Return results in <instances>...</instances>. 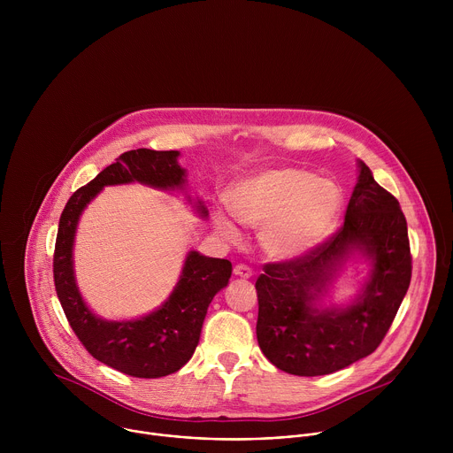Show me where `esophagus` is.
I'll use <instances>...</instances> for the list:
<instances>
[{"mask_svg": "<svg viewBox=\"0 0 453 453\" xmlns=\"http://www.w3.org/2000/svg\"><path fill=\"white\" fill-rule=\"evenodd\" d=\"M234 276H238V278H243V280H249L250 276H252V271H250V267H247V265H236L234 267Z\"/></svg>", "mask_w": 453, "mask_h": 453, "instance_id": "1", "label": "esophagus"}]
</instances>
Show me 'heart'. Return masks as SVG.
I'll return each instance as SVG.
<instances>
[{
  "instance_id": "heart-1",
  "label": "heart",
  "mask_w": 453,
  "mask_h": 453,
  "mask_svg": "<svg viewBox=\"0 0 453 453\" xmlns=\"http://www.w3.org/2000/svg\"><path fill=\"white\" fill-rule=\"evenodd\" d=\"M229 208L238 222L262 227L260 242L271 257L292 262L332 234L342 210V191L310 170L280 166L236 182L229 191ZM215 227L226 240H240V229L226 211L215 213Z\"/></svg>"
}]
</instances>
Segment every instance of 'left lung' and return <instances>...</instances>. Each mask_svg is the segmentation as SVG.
<instances>
[{"mask_svg": "<svg viewBox=\"0 0 453 453\" xmlns=\"http://www.w3.org/2000/svg\"><path fill=\"white\" fill-rule=\"evenodd\" d=\"M346 210L344 226L310 254L265 265L256 281V337L281 371L322 376L371 355L391 328L409 290L412 260L400 203L365 163ZM349 261L368 264L356 297L346 305L326 299Z\"/></svg>", "mask_w": 453, "mask_h": 453, "instance_id": "1", "label": "left lung"}]
</instances>
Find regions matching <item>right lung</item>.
Here are the masks:
<instances>
[{"label": "right lung", "instance_id": "right-lung-1", "mask_svg": "<svg viewBox=\"0 0 453 453\" xmlns=\"http://www.w3.org/2000/svg\"><path fill=\"white\" fill-rule=\"evenodd\" d=\"M179 150L138 149L121 154L91 182L79 188L64 208L53 254L57 297L70 326L84 348L102 364L136 378H161L179 371L196 353L208 306L215 294L227 287L233 265L229 260L189 250L180 276L166 301L147 315L107 320L84 301L73 265V245L81 217L105 186L140 182L161 191L182 193L201 219H208L203 199L186 191V168Z\"/></svg>", "mask_w": 453, "mask_h": 453}]
</instances>
